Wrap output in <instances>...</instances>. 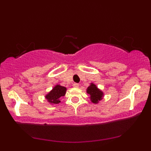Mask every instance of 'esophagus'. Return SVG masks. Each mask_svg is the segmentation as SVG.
<instances>
[{"label": "esophagus", "mask_w": 151, "mask_h": 151, "mask_svg": "<svg viewBox=\"0 0 151 151\" xmlns=\"http://www.w3.org/2000/svg\"><path fill=\"white\" fill-rule=\"evenodd\" d=\"M73 87H75V88H78V87H79V84H77V83H74L73 84Z\"/></svg>", "instance_id": "1"}]
</instances>
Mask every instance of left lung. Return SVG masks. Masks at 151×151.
I'll return each instance as SVG.
<instances>
[{
	"label": "left lung",
	"mask_w": 151,
	"mask_h": 151,
	"mask_svg": "<svg viewBox=\"0 0 151 151\" xmlns=\"http://www.w3.org/2000/svg\"><path fill=\"white\" fill-rule=\"evenodd\" d=\"M86 93L89 94L90 100L94 104H98L100 100H102L104 96V93L99 89L98 86L93 83H91L89 86H88Z\"/></svg>",
	"instance_id": "obj_1"
}]
</instances>
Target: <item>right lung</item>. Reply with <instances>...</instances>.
<instances>
[{"instance_id":"right-lung-1","label":"right lung","mask_w":151,"mask_h":151,"mask_svg":"<svg viewBox=\"0 0 151 151\" xmlns=\"http://www.w3.org/2000/svg\"><path fill=\"white\" fill-rule=\"evenodd\" d=\"M66 91H67V88L60 84H57L45 96V98L51 104H59L60 102V98L65 96Z\"/></svg>"}]
</instances>
